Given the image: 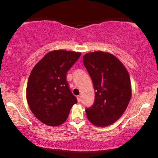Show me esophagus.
I'll return each mask as SVG.
<instances>
[{"label": "esophagus", "instance_id": "obj_1", "mask_svg": "<svg viewBox=\"0 0 158 158\" xmlns=\"http://www.w3.org/2000/svg\"><path fill=\"white\" fill-rule=\"evenodd\" d=\"M77 98V101H78V102H80L81 101V96L78 95Z\"/></svg>", "mask_w": 158, "mask_h": 158}]
</instances>
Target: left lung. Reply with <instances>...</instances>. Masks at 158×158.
<instances>
[{"mask_svg":"<svg viewBox=\"0 0 158 158\" xmlns=\"http://www.w3.org/2000/svg\"><path fill=\"white\" fill-rule=\"evenodd\" d=\"M83 60L95 95L94 104L85 109L87 118L96 126H107L119 119L129 104L132 95L129 73L109 53H88Z\"/></svg>","mask_w":158,"mask_h":158,"instance_id":"left-lung-1","label":"left lung"}]
</instances>
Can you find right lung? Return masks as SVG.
<instances>
[{
    "label": "right lung",
    "instance_id": "obj_1",
    "mask_svg": "<svg viewBox=\"0 0 158 158\" xmlns=\"http://www.w3.org/2000/svg\"><path fill=\"white\" fill-rule=\"evenodd\" d=\"M81 53L55 50L47 53L32 69L26 98L37 119L50 126L63 124L77 98L69 90L66 74Z\"/></svg>",
    "mask_w": 158,
    "mask_h": 158
}]
</instances>
